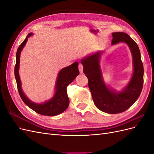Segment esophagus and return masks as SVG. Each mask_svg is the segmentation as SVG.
<instances>
[{"mask_svg":"<svg viewBox=\"0 0 154 154\" xmlns=\"http://www.w3.org/2000/svg\"><path fill=\"white\" fill-rule=\"evenodd\" d=\"M83 66H82V63H80L79 64V66H78V69H79V71H80V73H83Z\"/></svg>","mask_w":154,"mask_h":154,"instance_id":"esophagus-1","label":"esophagus"}]
</instances>
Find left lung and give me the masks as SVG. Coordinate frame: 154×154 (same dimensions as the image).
<instances>
[{"label":"left lung","mask_w":154,"mask_h":154,"mask_svg":"<svg viewBox=\"0 0 154 154\" xmlns=\"http://www.w3.org/2000/svg\"><path fill=\"white\" fill-rule=\"evenodd\" d=\"M112 45L119 42L128 45L133 58L134 72L131 80L122 91L117 92L107 87L100 67L101 51L81 60L83 72L88 78V85L97 109L108 114H118L130 108L141 94L143 85L144 69L137 44L125 32H112Z\"/></svg>","instance_id":"1"}]
</instances>
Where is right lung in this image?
<instances>
[{
  "mask_svg": "<svg viewBox=\"0 0 154 154\" xmlns=\"http://www.w3.org/2000/svg\"><path fill=\"white\" fill-rule=\"evenodd\" d=\"M32 33H29L24 42L18 47L16 54V64L15 67V76L18 92L24 103L36 112L44 116H53L62 113L66 110L69 104L67 96V87L72 83L79 74L78 62H76L71 66L63 68L58 73L55 86V93L50 100L43 103H36L27 98L23 92L21 87V81L18 73L20 66V57L22 49L25 46L29 37Z\"/></svg>",
  "mask_w": 154,
  "mask_h": 154,
  "instance_id": "1",
  "label": "right lung"
}]
</instances>
